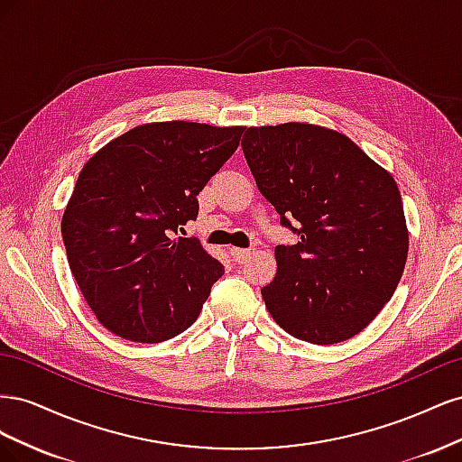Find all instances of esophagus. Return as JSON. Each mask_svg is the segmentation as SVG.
<instances>
[{
    "mask_svg": "<svg viewBox=\"0 0 462 462\" xmlns=\"http://www.w3.org/2000/svg\"><path fill=\"white\" fill-rule=\"evenodd\" d=\"M229 253H231V256H233L235 262L243 263L250 254H253V250H250V248H231Z\"/></svg>",
    "mask_w": 462,
    "mask_h": 462,
    "instance_id": "obj_1",
    "label": "esophagus"
}]
</instances>
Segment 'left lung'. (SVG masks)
<instances>
[{
    "label": "left lung",
    "mask_w": 462,
    "mask_h": 462,
    "mask_svg": "<svg viewBox=\"0 0 462 462\" xmlns=\"http://www.w3.org/2000/svg\"><path fill=\"white\" fill-rule=\"evenodd\" d=\"M241 146L258 190L299 236L275 246L265 309L300 341L351 339L393 297L407 262L395 179L351 138L318 125L248 127Z\"/></svg>",
    "instance_id": "8db88e82"
}]
</instances>
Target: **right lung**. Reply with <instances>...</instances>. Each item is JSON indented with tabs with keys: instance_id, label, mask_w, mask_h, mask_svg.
Here are the masks:
<instances>
[{
	"instance_id": "1",
	"label": "right lung",
	"mask_w": 462,
	"mask_h": 462,
	"mask_svg": "<svg viewBox=\"0 0 462 462\" xmlns=\"http://www.w3.org/2000/svg\"><path fill=\"white\" fill-rule=\"evenodd\" d=\"M245 127L163 121L97 150L61 219L69 268L100 324L162 343L197 321L223 265L197 236L199 192L239 146Z\"/></svg>"
}]
</instances>
